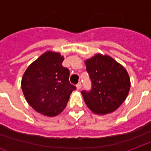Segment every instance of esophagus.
I'll return each mask as SVG.
<instances>
[{
  "instance_id": "obj_1",
  "label": "esophagus",
  "mask_w": 151,
  "mask_h": 151,
  "mask_svg": "<svg viewBox=\"0 0 151 151\" xmlns=\"http://www.w3.org/2000/svg\"><path fill=\"white\" fill-rule=\"evenodd\" d=\"M81 82H79V83L77 85V88H78V90H79V89H81Z\"/></svg>"
}]
</instances>
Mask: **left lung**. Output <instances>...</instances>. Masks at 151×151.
<instances>
[{
    "mask_svg": "<svg viewBox=\"0 0 151 151\" xmlns=\"http://www.w3.org/2000/svg\"><path fill=\"white\" fill-rule=\"evenodd\" d=\"M90 78V90H82L86 105L94 113L104 115L116 110L130 89L126 70L109 56L96 55L86 62Z\"/></svg>",
    "mask_w": 151,
    "mask_h": 151,
    "instance_id": "obj_1",
    "label": "left lung"
}]
</instances>
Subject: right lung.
<instances>
[{
  "label": "right lung",
  "mask_w": 151,
  "mask_h": 151,
  "mask_svg": "<svg viewBox=\"0 0 151 151\" xmlns=\"http://www.w3.org/2000/svg\"><path fill=\"white\" fill-rule=\"evenodd\" d=\"M64 58L47 51L28 66L21 81L24 95L30 106L47 116L63 111L76 86L70 83V70L63 67Z\"/></svg>",
  "instance_id": "right-lung-1"
}]
</instances>
